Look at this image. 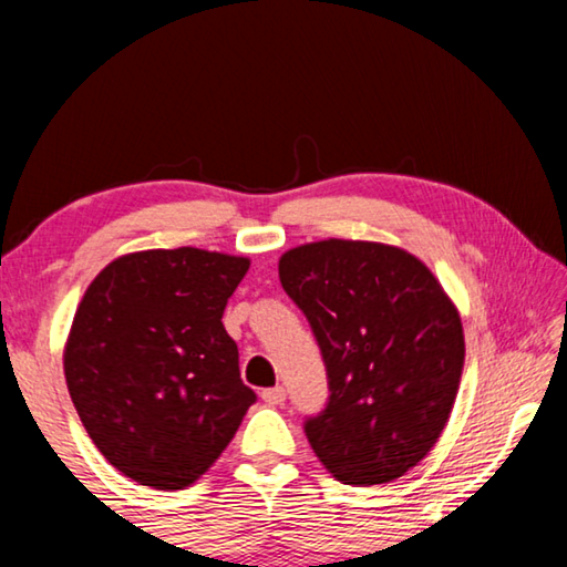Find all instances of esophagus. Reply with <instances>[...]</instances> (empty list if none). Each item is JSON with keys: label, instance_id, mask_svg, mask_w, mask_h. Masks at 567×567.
<instances>
[{"label": "esophagus", "instance_id": "obj_1", "mask_svg": "<svg viewBox=\"0 0 567 567\" xmlns=\"http://www.w3.org/2000/svg\"><path fill=\"white\" fill-rule=\"evenodd\" d=\"M262 400L267 405H282L285 402V388H267L262 390Z\"/></svg>", "mask_w": 567, "mask_h": 567}]
</instances>
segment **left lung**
Segmentation results:
<instances>
[{"mask_svg":"<svg viewBox=\"0 0 567 567\" xmlns=\"http://www.w3.org/2000/svg\"><path fill=\"white\" fill-rule=\"evenodd\" d=\"M322 350L330 400L305 433L344 485L392 483L415 467L453 412L465 364L457 305L408 249L328 237L277 262Z\"/></svg>","mask_w":567,"mask_h":567,"instance_id":"left-lung-1","label":"left lung"}]
</instances>
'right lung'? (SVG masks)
Here are the masks:
<instances>
[{"label":"right lung","mask_w":567,"mask_h":567,"mask_svg":"<svg viewBox=\"0 0 567 567\" xmlns=\"http://www.w3.org/2000/svg\"><path fill=\"white\" fill-rule=\"evenodd\" d=\"M247 270L243 255L140 249L104 267L76 305L66 390L92 443L134 483H197L255 402L223 324Z\"/></svg>","instance_id":"obj_1"}]
</instances>
